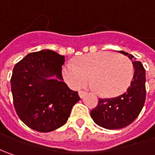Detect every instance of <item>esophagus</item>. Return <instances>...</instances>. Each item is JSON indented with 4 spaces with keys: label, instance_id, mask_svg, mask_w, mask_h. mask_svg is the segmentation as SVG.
<instances>
[{
    "label": "esophagus",
    "instance_id": "esophagus-1",
    "mask_svg": "<svg viewBox=\"0 0 155 155\" xmlns=\"http://www.w3.org/2000/svg\"><path fill=\"white\" fill-rule=\"evenodd\" d=\"M86 94H87V92H85V91H82L78 92V95H79L80 98H84V97L86 96Z\"/></svg>",
    "mask_w": 155,
    "mask_h": 155
}]
</instances>
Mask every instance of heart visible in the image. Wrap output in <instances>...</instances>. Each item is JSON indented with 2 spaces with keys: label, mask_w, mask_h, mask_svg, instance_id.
I'll use <instances>...</instances> for the list:
<instances>
[{
  "label": "heart",
  "mask_w": 155,
  "mask_h": 155,
  "mask_svg": "<svg viewBox=\"0 0 155 155\" xmlns=\"http://www.w3.org/2000/svg\"><path fill=\"white\" fill-rule=\"evenodd\" d=\"M134 65L128 57L98 51L79 58L77 64L66 63L63 76L69 84L79 89L91 78L93 90L101 97H112L123 93L134 77Z\"/></svg>",
  "instance_id": "b5f03b06"
}]
</instances>
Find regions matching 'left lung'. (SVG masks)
Wrapping results in <instances>:
<instances>
[{"mask_svg": "<svg viewBox=\"0 0 155 155\" xmlns=\"http://www.w3.org/2000/svg\"><path fill=\"white\" fill-rule=\"evenodd\" d=\"M132 61L134 73L126 92L111 99H99L91 111L96 124L107 129H119L134 122L142 110L146 99V71L140 61L128 52L119 51Z\"/></svg>", "mask_w": 155, "mask_h": 155, "instance_id": "8db88e82", "label": "left lung"}]
</instances>
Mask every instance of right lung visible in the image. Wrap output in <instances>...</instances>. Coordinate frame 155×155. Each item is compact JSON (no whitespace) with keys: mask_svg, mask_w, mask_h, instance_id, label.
I'll use <instances>...</instances> for the list:
<instances>
[{"mask_svg":"<svg viewBox=\"0 0 155 155\" xmlns=\"http://www.w3.org/2000/svg\"><path fill=\"white\" fill-rule=\"evenodd\" d=\"M64 56L51 50L27 54L13 70L11 91L18 116L27 127L51 132L67 122L80 97L64 82Z\"/></svg>","mask_w":155,"mask_h":155,"instance_id":"add662e5","label":"right lung"}]
</instances>
